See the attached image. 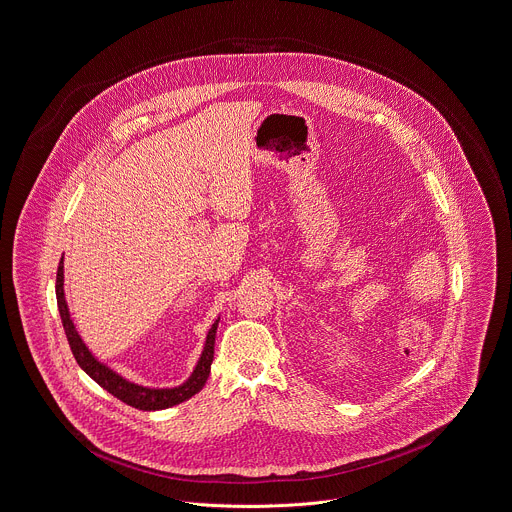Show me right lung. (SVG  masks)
I'll return each instance as SVG.
<instances>
[{
    "label": "right lung",
    "mask_w": 512,
    "mask_h": 512,
    "mask_svg": "<svg viewBox=\"0 0 512 512\" xmlns=\"http://www.w3.org/2000/svg\"><path fill=\"white\" fill-rule=\"evenodd\" d=\"M57 304L58 312H60V320L66 332V338L70 343L72 355L76 359V363L82 367V371L86 375H90L102 389H106L110 395L123 400L125 404L139 408V410H163V408H171L174 404H180L190 397H194L196 393L202 391V387L208 381L210 375V367L214 361V341H216V330L220 324V318L212 324V328L208 330L206 343L202 349V355L192 371V375L178 387L171 389H153V387H143L137 385L129 379H125L123 375L115 373L112 367H108L106 363H102L80 338L72 318H70V310L64 298V255L60 257L57 271Z\"/></svg>",
    "instance_id": "1"
}]
</instances>
